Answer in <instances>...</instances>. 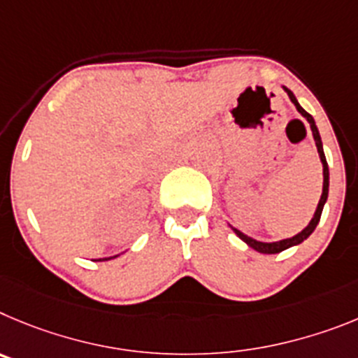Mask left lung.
Returning a JSON list of instances; mask_svg holds the SVG:
<instances>
[{
    "mask_svg": "<svg viewBox=\"0 0 358 358\" xmlns=\"http://www.w3.org/2000/svg\"><path fill=\"white\" fill-rule=\"evenodd\" d=\"M283 91L287 92L289 99H291V101L294 103L296 110H298L299 114L303 115V117L307 119V123L310 124L312 135H314L315 148H317V153H320V160H321V164H323V192H321L320 203H317V208H315L314 215H312L310 223H308L307 227L303 228V230L299 231V234H296L294 237H289V239L276 241V243H262V241H257V239H253V237H248L246 234H243V231H241V230H237V228L231 227V230L235 231V235H237V237H239L241 241H244V243H246L248 246L253 248V250L259 251V253H266V255H275V253H280V251L287 250V248L298 246V244H301L305 239H308V237H310V234L315 230V227H317V223H320L321 212H323L324 203H327V199H328V187H330V173H328L327 157H324L323 143H321V135H320V130H317V127H315L314 117H312V115L308 114V112L305 110L303 107H301V105H299L298 99H296V96L292 94L291 91H289L287 87H283Z\"/></svg>",
    "mask_w": 358,
    "mask_h": 358,
    "instance_id": "left-lung-1",
    "label": "left lung"
}]
</instances>
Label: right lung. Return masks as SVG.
<instances>
[{"mask_svg": "<svg viewBox=\"0 0 358 358\" xmlns=\"http://www.w3.org/2000/svg\"><path fill=\"white\" fill-rule=\"evenodd\" d=\"M115 257H119V255H114V257H107V259H98V260H110V259H115Z\"/></svg>", "mask_w": 358, "mask_h": 358, "instance_id": "obj_1", "label": "right lung"}]
</instances>
